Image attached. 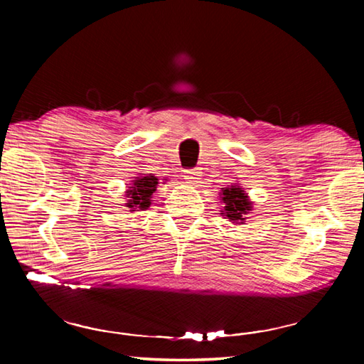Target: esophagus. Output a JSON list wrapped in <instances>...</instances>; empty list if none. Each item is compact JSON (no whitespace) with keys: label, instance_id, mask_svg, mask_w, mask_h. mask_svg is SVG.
I'll list each match as a JSON object with an SVG mask.
<instances>
[{"label":"esophagus","instance_id":"34e87169","mask_svg":"<svg viewBox=\"0 0 364 364\" xmlns=\"http://www.w3.org/2000/svg\"><path fill=\"white\" fill-rule=\"evenodd\" d=\"M183 176H184V180L189 181V183H197V180H200L202 171H200V168H199V167H196V168H189V170H184Z\"/></svg>","mask_w":364,"mask_h":364}]
</instances>
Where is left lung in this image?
Instances as JSON below:
<instances>
[{
	"instance_id": "obj_1",
	"label": "left lung",
	"mask_w": 364,
	"mask_h": 364,
	"mask_svg": "<svg viewBox=\"0 0 364 364\" xmlns=\"http://www.w3.org/2000/svg\"><path fill=\"white\" fill-rule=\"evenodd\" d=\"M221 200L225 202V210H221L223 212L221 215L236 225L244 223V217L252 210V202L245 191L237 184H232L231 188H221Z\"/></svg>"
}]
</instances>
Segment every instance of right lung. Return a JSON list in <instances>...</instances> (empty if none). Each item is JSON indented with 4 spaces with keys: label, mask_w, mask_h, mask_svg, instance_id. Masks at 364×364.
<instances>
[{
    "label": "right lung",
    "mask_w": 364,
    "mask_h": 364,
    "mask_svg": "<svg viewBox=\"0 0 364 364\" xmlns=\"http://www.w3.org/2000/svg\"><path fill=\"white\" fill-rule=\"evenodd\" d=\"M157 184L159 178L152 173H143V176H136V180H133V184H130L127 191V207L130 208V212H136V208L146 210L151 205V197L156 193Z\"/></svg>",
    "instance_id": "1"
}]
</instances>
